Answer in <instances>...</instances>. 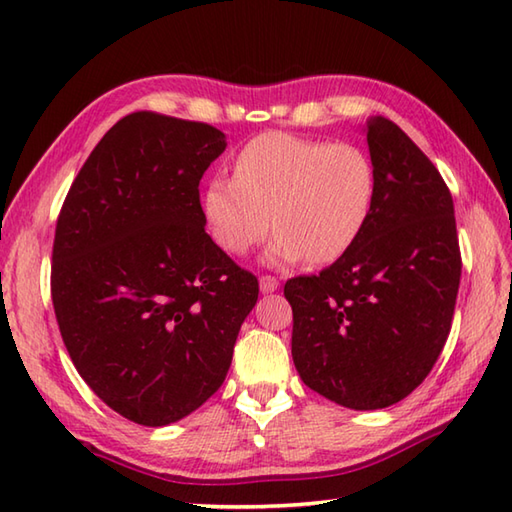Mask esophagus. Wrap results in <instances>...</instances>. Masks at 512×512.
<instances>
[{"mask_svg": "<svg viewBox=\"0 0 512 512\" xmlns=\"http://www.w3.org/2000/svg\"><path fill=\"white\" fill-rule=\"evenodd\" d=\"M259 288H262L264 295H268V292H275L279 288V279L273 275H264L262 279H259Z\"/></svg>", "mask_w": 512, "mask_h": 512, "instance_id": "1", "label": "esophagus"}]
</instances>
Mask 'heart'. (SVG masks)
<instances>
[{"label":"heart","instance_id":"1","mask_svg":"<svg viewBox=\"0 0 512 512\" xmlns=\"http://www.w3.org/2000/svg\"><path fill=\"white\" fill-rule=\"evenodd\" d=\"M374 202L376 169L365 149L268 132L237 151L233 178L209 180L202 209L209 235L226 253L246 255L273 224L270 262L306 257L323 266L358 242Z\"/></svg>","mask_w":512,"mask_h":512}]
</instances>
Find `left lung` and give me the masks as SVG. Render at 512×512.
<instances>
[{"instance_id":"8db88e82","label":"left lung","mask_w":512,"mask_h":512,"mask_svg":"<svg viewBox=\"0 0 512 512\" xmlns=\"http://www.w3.org/2000/svg\"><path fill=\"white\" fill-rule=\"evenodd\" d=\"M376 202L358 242L319 275L292 277V361L336 405H396L449 339L462 255L436 165L385 116L367 123Z\"/></svg>"}]
</instances>
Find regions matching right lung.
I'll use <instances>...</instances> for the list:
<instances>
[{
	"mask_svg": "<svg viewBox=\"0 0 512 512\" xmlns=\"http://www.w3.org/2000/svg\"><path fill=\"white\" fill-rule=\"evenodd\" d=\"M226 149L213 125L121 118L57 217L50 292L76 372L123 418L165 427L222 387L259 281L204 231L200 180Z\"/></svg>",
	"mask_w": 512,
	"mask_h": 512,
	"instance_id": "add662e5",
	"label": "right lung"
}]
</instances>
